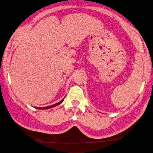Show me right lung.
<instances>
[{"label": "right lung", "mask_w": 153, "mask_h": 153, "mask_svg": "<svg viewBox=\"0 0 153 153\" xmlns=\"http://www.w3.org/2000/svg\"><path fill=\"white\" fill-rule=\"evenodd\" d=\"M64 98H65V97H64ZM64 98H63V100H61L60 101V102H57V103H56V104L52 105L47 106V107H43V108H40V107H35V108H37V109H39V110H45V109H49V108H53V107H55V106L61 104V102H62L63 101V100H64Z\"/></svg>", "instance_id": "right-lung-1"}]
</instances>
